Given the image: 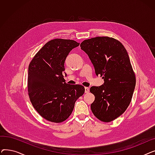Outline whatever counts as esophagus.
Here are the masks:
<instances>
[{"label": "esophagus", "instance_id": "obj_1", "mask_svg": "<svg viewBox=\"0 0 155 155\" xmlns=\"http://www.w3.org/2000/svg\"><path fill=\"white\" fill-rule=\"evenodd\" d=\"M90 90H89V88L88 87H85V93H88Z\"/></svg>", "mask_w": 155, "mask_h": 155}]
</instances>
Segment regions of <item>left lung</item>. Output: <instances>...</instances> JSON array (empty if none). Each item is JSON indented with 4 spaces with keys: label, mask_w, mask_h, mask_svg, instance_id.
<instances>
[{
    "label": "left lung",
    "mask_w": 155,
    "mask_h": 155,
    "mask_svg": "<svg viewBox=\"0 0 155 155\" xmlns=\"http://www.w3.org/2000/svg\"><path fill=\"white\" fill-rule=\"evenodd\" d=\"M80 47L91 60L96 75L104 81L102 85L90 88L95 96L92 112L100 120L111 122L126 111L136 85L127 52L118 40L108 36L85 39Z\"/></svg>",
    "instance_id": "obj_1"
}]
</instances>
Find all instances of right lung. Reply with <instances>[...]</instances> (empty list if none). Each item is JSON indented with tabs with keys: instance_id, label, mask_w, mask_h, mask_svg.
<instances>
[{
	"instance_id": "add662e5",
	"label": "right lung",
	"mask_w": 155,
	"mask_h": 155,
	"mask_svg": "<svg viewBox=\"0 0 155 155\" xmlns=\"http://www.w3.org/2000/svg\"><path fill=\"white\" fill-rule=\"evenodd\" d=\"M80 43L54 39L46 43L29 63L28 91L30 101L46 120L60 123L67 120L76 101L85 92L80 85H68L63 78L67 56Z\"/></svg>"
}]
</instances>
